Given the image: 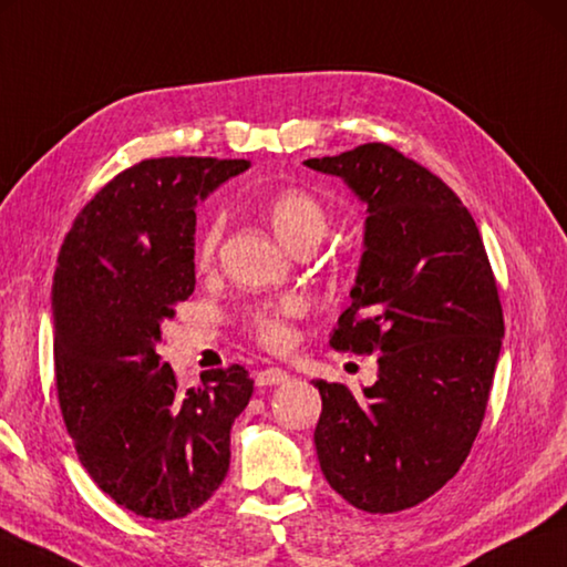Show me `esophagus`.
Instances as JSON below:
<instances>
[{
	"instance_id": "34e87169",
	"label": "esophagus",
	"mask_w": 567,
	"mask_h": 567,
	"mask_svg": "<svg viewBox=\"0 0 567 567\" xmlns=\"http://www.w3.org/2000/svg\"><path fill=\"white\" fill-rule=\"evenodd\" d=\"M285 382H287V372L280 367H267L255 374L257 386H275V384H285Z\"/></svg>"
}]
</instances>
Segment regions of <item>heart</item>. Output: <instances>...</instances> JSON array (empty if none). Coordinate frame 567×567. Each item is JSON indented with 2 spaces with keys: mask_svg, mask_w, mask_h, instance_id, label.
<instances>
[{
  "mask_svg": "<svg viewBox=\"0 0 567 567\" xmlns=\"http://www.w3.org/2000/svg\"><path fill=\"white\" fill-rule=\"evenodd\" d=\"M265 215L282 243L290 245L295 252H310L329 230L327 205L317 195L300 188L275 193L265 203ZM223 230V215H213L200 230L198 243H195V265L200 270H208L215 257H218ZM305 310L307 305L302 297L287 295L275 302H260L250 307L243 315V324L255 342H260L267 349H285L292 342V322L300 319Z\"/></svg>",
  "mask_w": 567,
  "mask_h": 567,
  "instance_id": "1",
  "label": "heart"
}]
</instances>
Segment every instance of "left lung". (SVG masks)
Wrapping results in <instances>:
<instances>
[{"label": "left lung", "mask_w": 567, "mask_h": 567, "mask_svg": "<svg viewBox=\"0 0 567 567\" xmlns=\"http://www.w3.org/2000/svg\"><path fill=\"white\" fill-rule=\"evenodd\" d=\"M305 166L344 178L369 213L352 305L329 347L379 352L364 396L315 382L319 466L359 511L414 508L456 476L486 416L503 339L496 277L476 220L414 158L364 143Z\"/></svg>", "instance_id": "obj_1"}]
</instances>
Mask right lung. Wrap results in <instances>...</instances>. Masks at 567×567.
I'll return each instance as SVG.
<instances>
[{
    "label": "right lung",
    "mask_w": 567,
    "mask_h": 567,
    "mask_svg": "<svg viewBox=\"0 0 567 567\" xmlns=\"http://www.w3.org/2000/svg\"><path fill=\"white\" fill-rule=\"evenodd\" d=\"M248 161L146 158L91 198L56 257V399L81 466L143 518L176 520L230 468V429L252 396L230 364L181 386L156 354L161 322L195 290V203Z\"/></svg>",
    "instance_id": "obj_1"
}]
</instances>
